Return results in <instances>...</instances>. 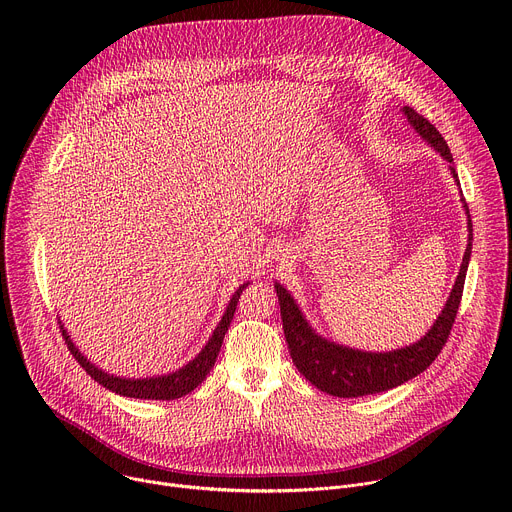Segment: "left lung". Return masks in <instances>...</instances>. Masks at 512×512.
Instances as JSON below:
<instances>
[{"label":"left lung","mask_w":512,"mask_h":512,"mask_svg":"<svg viewBox=\"0 0 512 512\" xmlns=\"http://www.w3.org/2000/svg\"><path fill=\"white\" fill-rule=\"evenodd\" d=\"M403 113L407 115L413 129L431 143V148L440 152L450 164L454 162L450 148L442 133L437 131L423 115H419L411 107H403ZM456 182L458 174L456 168L450 166ZM460 184V182H458ZM468 214V247L460 265V273L456 277L452 294L437 316L435 324L427 334L417 340L411 346L391 350V352H362L354 350L336 342H330L322 336H318L304 314L300 312L298 304L287 294V289L279 283H275L277 300L281 308V322H283V334L289 346L291 360H294L296 369L310 381L316 389L334 395V397H362V395H375L389 391L393 387H399L407 383L409 379L423 373L429 364L442 352V348L448 342V336L452 332V326L456 322V314L462 302V291L468 271V261L472 253V223L470 212L464 204Z\"/></svg>","instance_id":"left-lung-1"}]
</instances>
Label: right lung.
Here are the masks:
<instances>
[{"label": "right lung", "mask_w": 512, "mask_h": 512, "mask_svg": "<svg viewBox=\"0 0 512 512\" xmlns=\"http://www.w3.org/2000/svg\"><path fill=\"white\" fill-rule=\"evenodd\" d=\"M249 283H243L239 285V289L235 291V296L231 298L229 306H227V312L223 316V320L218 322L216 330L212 332L210 340L206 342V346L200 350V354L190 360L186 367L178 369L176 373H170V375H164V377H150V379H123V377H113V375H107L105 371L97 369L95 364H91V360H87L79 348L72 344L70 336L66 334L62 322H60V330H62V336H64V342L70 350V354L77 358V362L81 364V367L91 375V379H95L99 385H103L105 389L117 393V395H123V397H133V399H160V401H170V399H178V397H184L188 395L190 391H194L204 379L206 375L210 373V369L214 367L216 362V356L218 352H221V346H223V338L231 326V320L235 316V310H237V304H239V298L243 294V289L247 287Z\"/></svg>", "instance_id": "1"}]
</instances>
